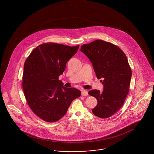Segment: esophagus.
Returning a JSON list of instances; mask_svg holds the SVG:
<instances>
[{
	"label": "esophagus",
	"mask_w": 154,
	"mask_h": 154,
	"mask_svg": "<svg viewBox=\"0 0 154 154\" xmlns=\"http://www.w3.org/2000/svg\"><path fill=\"white\" fill-rule=\"evenodd\" d=\"M81 95L82 96H87V95H88V91L86 90H82V92H81Z\"/></svg>",
	"instance_id": "esophagus-1"
}]
</instances>
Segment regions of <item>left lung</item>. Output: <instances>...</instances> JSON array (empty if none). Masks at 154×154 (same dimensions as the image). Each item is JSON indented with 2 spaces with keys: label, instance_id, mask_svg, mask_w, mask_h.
<instances>
[{
  "label": "left lung",
  "instance_id": "obj_1",
  "mask_svg": "<svg viewBox=\"0 0 154 154\" xmlns=\"http://www.w3.org/2000/svg\"><path fill=\"white\" fill-rule=\"evenodd\" d=\"M80 51L92 63L97 79L104 86L102 92H88L98 101L92 112L102 119L109 117L120 109L129 91L131 70L126 55L119 47L99 39L83 45Z\"/></svg>",
  "mask_w": 154,
  "mask_h": 154
}]
</instances>
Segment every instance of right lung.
<instances>
[{
  "label": "right lung",
  "mask_w": 154,
  "mask_h": 154,
  "mask_svg": "<svg viewBox=\"0 0 154 154\" xmlns=\"http://www.w3.org/2000/svg\"><path fill=\"white\" fill-rule=\"evenodd\" d=\"M79 45L70 47L46 43L33 50L25 62L23 88L28 105L42 120L54 122L65 115L79 90L67 88L59 77Z\"/></svg>",
  "instance_id": "1"
}]
</instances>
